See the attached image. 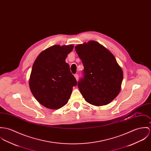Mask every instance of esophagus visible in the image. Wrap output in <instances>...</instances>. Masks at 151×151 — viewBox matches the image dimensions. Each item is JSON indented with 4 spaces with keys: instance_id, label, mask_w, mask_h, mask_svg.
Segmentation results:
<instances>
[{
    "instance_id": "1",
    "label": "esophagus",
    "mask_w": 151,
    "mask_h": 151,
    "mask_svg": "<svg viewBox=\"0 0 151 151\" xmlns=\"http://www.w3.org/2000/svg\"><path fill=\"white\" fill-rule=\"evenodd\" d=\"M74 77H75L76 79V80H77V81H78V74H74Z\"/></svg>"
}]
</instances>
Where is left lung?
<instances>
[{
	"mask_svg": "<svg viewBox=\"0 0 151 151\" xmlns=\"http://www.w3.org/2000/svg\"><path fill=\"white\" fill-rule=\"evenodd\" d=\"M75 49L84 67L78 82L83 97L96 106L109 104L120 92L124 78L115 56L96 41L78 44Z\"/></svg>",
	"mask_w": 151,
	"mask_h": 151,
	"instance_id": "left-lung-1",
	"label": "left lung"
}]
</instances>
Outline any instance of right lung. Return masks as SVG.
Masks as SVG:
<instances>
[{
	"label": "right lung",
	"instance_id": "obj_1",
	"mask_svg": "<svg viewBox=\"0 0 151 151\" xmlns=\"http://www.w3.org/2000/svg\"><path fill=\"white\" fill-rule=\"evenodd\" d=\"M74 48L55 45L42 51L36 59L29 81L35 99L43 106L58 109L68 102L77 81L65 60Z\"/></svg>",
	"mask_w": 151,
	"mask_h": 151
}]
</instances>
